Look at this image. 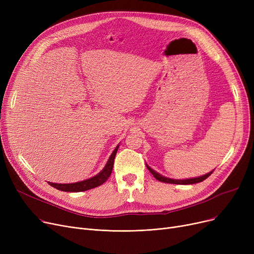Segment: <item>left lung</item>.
I'll return each mask as SVG.
<instances>
[{"mask_svg": "<svg viewBox=\"0 0 254 254\" xmlns=\"http://www.w3.org/2000/svg\"><path fill=\"white\" fill-rule=\"evenodd\" d=\"M149 170H151L150 168H149ZM151 172L153 173V175H154V177L158 180V181H163V182H169V183H185V184H192V183H197V182H201V181H203L205 178H207L208 177V175H210V174H208V175H205V176H202V177H199V178H197V179H193V180H190V181H175V180H173V179H169V178H166V177H162L161 175H158L157 173H155V172H153L152 170H151Z\"/></svg>", "mask_w": 254, "mask_h": 254, "instance_id": "8db88e82", "label": "left lung"}]
</instances>
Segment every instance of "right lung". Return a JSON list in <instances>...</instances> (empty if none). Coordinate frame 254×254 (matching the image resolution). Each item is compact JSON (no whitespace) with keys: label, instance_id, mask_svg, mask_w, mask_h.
<instances>
[{"label":"right lung","instance_id":"1","mask_svg":"<svg viewBox=\"0 0 254 254\" xmlns=\"http://www.w3.org/2000/svg\"><path fill=\"white\" fill-rule=\"evenodd\" d=\"M115 156L113 155L110 161H109V164L107 163L105 169L100 173V174L96 177L93 178H90V179H87V180H84V181H81L79 183H76V184H73L72 186H66V188H60L61 190H71V191H84V190H91V189H95V188H98V186L102 185L103 183H105L107 180H108V178L110 177L111 173H112V169H113V158Z\"/></svg>","mask_w":254,"mask_h":254}]
</instances>
